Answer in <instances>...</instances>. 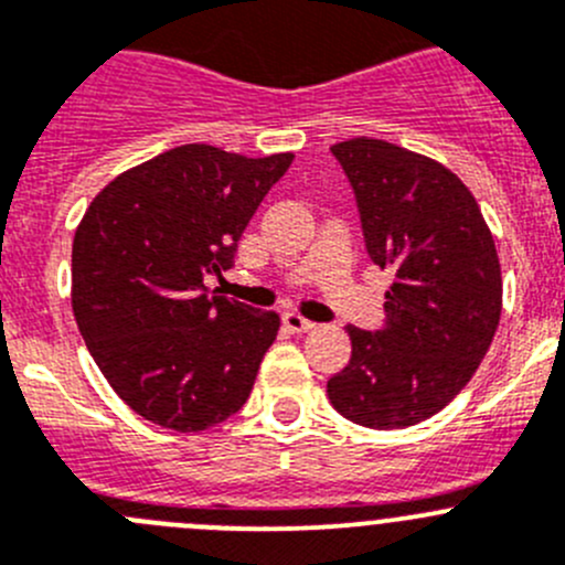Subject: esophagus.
<instances>
[{
    "label": "esophagus",
    "mask_w": 565,
    "mask_h": 565,
    "mask_svg": "<svg viewBox=\"0 0 565 565\" xmlns=\"http://www.w3.org/2000/svg\"><path fill=\"white\" fill-rule=\"evenodd\" d=\"M282 324H286L291 332H310L316 327L313 321H308V319H305V316L294 313V310H291V313L282 316Z\"/></svg>",
    "instance_id": "esophagus-1"
}]
</instances>
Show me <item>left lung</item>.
Masks as SVG:
<instances>
[{
    "mask_svg": "<svg viewBox=\"0 0 565 565\" xmlns=\"http://www.w3.org/2000/svg\"><path fill=\"white\" fill-rule=\"evenodd\" d=\"M358 199L369 257L394 268L383 330L347 327L352 358L327 380L332 407L402 429L449 405L486 358L502 313V268L477 199L438 160L377 138L332 147Z\"/></svg>",
    "mask_w": 565,
    "mask_h": 565,
    "instance_id": "1",
    "label": "left lung"
}]
</instances>
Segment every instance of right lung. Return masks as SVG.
<instances>
[{
    "label": "right lung",
    "instance_id": "1",
    "mask_svg": "<svg viewBox=\"0 0 565 565\" xmlns=\"http://www.w3.org/2000/svg\"><path fill=\"white\" fill-rule=\"evenodd\" d=\"M294 154L169 149L94 196L72 246V308L96 366L138 416L199 433L244 407L279 330L216 297L246 224Z\"/></svg>",
    "mask_w": 565,
    "mask_h": 565
}]
</instances>
